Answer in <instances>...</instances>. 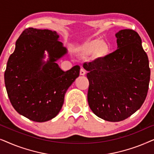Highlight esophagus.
<instances>
[{
    "label": "esophagus",
    "instance_id": "esophagus-1",
    "mask_svg": "<svg viewBox=\"0 0 154 154\" xmlns=\"http://www.w3.org/2000/svg\"><path fill=\"white\" fill-rule=\"evenodd\" d=\"M85 71L83 69H81V70H80V75H85Z\"/></svg>",
    "mask_w": 154,
    "mask_h": 154
}]
</instances>
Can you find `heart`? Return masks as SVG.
Listing matches in <instances>:
<instances>
[{
    "label": "heart",
    "mask_w": 154,
    "mask_h": 154,
    "mask_svg": "<svg viewBox=\"0 0 154 154\" xmlns=\"http://www.w3.org/2000/svg\"><path fill=\"white\" fill-rule=\"evenodd\" d=\"M109 48L107 44L101 40H92L88 41L81 47V52L83 56H89L95 52L98 57H103L108 54Z\"/></svg>",
    "instance_id": "heart-1"
}]
</instances>
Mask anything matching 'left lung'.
I'll return each mask as SVG.
<instances>
[{"mask_svg":"<svg viewBox=\"0 0 154 154\" xmlns=\"http://www.w3.org/2000/svg\"><path fill=\"white\" fill-rule=\"evenodd\" d=\"M116 37V51L83 64L88 71L90 108L99 118L111 122L123 121L142 106L151 73L148 56L138 33L123 29Z\"/></svg>","mask_w":154,"mask_h":154,"instance_id":"1","label":"left lung"}]
</instances>
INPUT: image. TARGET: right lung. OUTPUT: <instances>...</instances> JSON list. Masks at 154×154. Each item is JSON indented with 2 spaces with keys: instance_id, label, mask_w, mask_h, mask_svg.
<instances>
[{
  "instance_id": "add662e5",
  "label": "right lung",
  "mask_w": 154,
  "mask_h": 154,
  "mask_svg": "<svg viewBox=\"0 0 154 154\" xmlns=\"http://www.w3.org/2000/svg\"><path fill=\"white\" fill-rule=\"evenodd\" d=\"M59 38L55 31L25 29L8 59L4 75L8 97L17 112L33 121L55 117L66 90L79 76V66L64 71L56 63L67 53Z\"/></svg>"
}]
</instances>
